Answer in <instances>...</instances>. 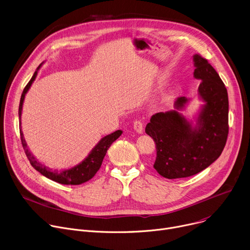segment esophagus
<instances>
[{"mask_svg": "<svg viewBox=\"0 0 250 250\" xmlns=\"http://www.w3.org/2000/svg\"><path fill=\"white\" fill-rule=\"evenodd\" d=\"M133 128L137 133L144 132V123L139 120H136L133 122Z\"/></svg>", "mask_w": 250, "mask_h": 250, "instance_id": "esophagus-1", "label": "esophagus"}]
</instances>
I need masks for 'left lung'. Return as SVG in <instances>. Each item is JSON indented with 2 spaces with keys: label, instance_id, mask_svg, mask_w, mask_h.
<instances>
[{
  "label": "left lung",
  "instance_id": "obj_1",
  "mask_svg": "<svg viewBox=\"0 0 250 250\" xmlns=\"http://www.w3.org/2000/svg\"><path fill=\"white\" fill-rule=\"evenodd\" d=\"M194 77L202 80L199 95L206 103L198 117V126L178 111L157 113L146 125V132L156 146L155 170L167 179L190 177L208 167L222 154L229 134V97L218 72L200 54L194 55ZM188 102L179 97L175 108Z\"/></svg>",
  "mask_w": 250,
  "mask_h": 250
}]
</instances>
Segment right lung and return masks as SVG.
<instances>
[{
    "mask_svg": "<svg viewBox=\"0 0 250 250\" xmlns=\"http://www.w3.org/2000/svg\"><path fill=\"white\" fill-rule=\"evenodd\" d=\"M42 64L38 67L37 71H35L33 76L31 77V79L29 80V82L27 83V85L24 87L21 97V101H20V106H19V116L21 118V109H22V104H23V100H24V96L26 94V92L28 91L29 87L31 86L32 82L34 81L35 77L38 75V71L41 68ZM122 130H117L109 135H106L104 137H103L99 144L93 148V150L90 152V154L88 155V157L82 161L79 165L68 169V170H64L61 172H57V171H51L50 169H48L47 167L43 166L42 163H40L37 159L33 157V155L29 152V150L27 149L25 140L23 138V134L21 132V130H20L21 133V146L24 149L25 155L27 157V159L29 160L31 166L39 171L40 173H42L43 176L47 177L48 179L55 181L59 184H63V185H80L82 183H85L87 181H89L90 179L95 176V174L98 172V170L100 169L103 159L108 151L109 147L111 146V145L113 142L119 138L122 134Z\"/></svg>",
    "mask_w": 250,
    "mask_h": 250,
    "instance_id": "right-lung-1",
    "label": "right lung"
}]
</instances>
